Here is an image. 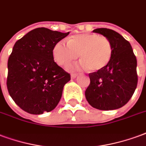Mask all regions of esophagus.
Instances as JSON below:
<instances>
[{"label": "esophagus", "mask_w": 146, "mask_h": 146, "mask_svg": "<svg viewBox=\"0 0 146 146\" xmlns=\"http://www.w3.org/2000/svg\"><path fill=\"white\" fill-rule=\"evenodd\" d=\"M78 76V74H74V73H72V74H71V78H75L77 77Z\"/></svg>", "instance_id": "34e87169"}]
</instances>
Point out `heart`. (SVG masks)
<instances>
[{"label":"heart","mask_w":146,"mask_h":146,"mask_svg":"<svg viewBox=\"0 0 146 146\" xmlns=\"http://www.w3.org/2000/svg\"><path fill=\"white\" fill-rule=\"evenodd\" d=\"M82 61L80 66L91 72L106 68L113 54V47L108 38L96 33H82L72 36L66 42H57L53 49L55 61L60 66H68L78 57Z\"/></svg>","instance_id":"b5f03b06"}]
</instances>
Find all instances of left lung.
Wrapping results in <instances>:
<instances>
[{"label":"left lung","mask_w":146,"mask_h":146,"mask_svg":"<svg viewBox=\"0 0 146 146\" xmlns=\"http://www.w3.org/2000/svg\"><path fill=\"white\" fill-rule=\"evenodd\" d=\"M93 33L109 39L113 54L106 68L89 74L90 84L85 92L86 100L96 109H119L129 101L137 87L136 57L130 42L115 31L100 28Z\"/></svg>","instance_id":"left-lung-1"}]
</instances>
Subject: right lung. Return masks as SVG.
<instances>
[{
    "instance_id": "right-lung-1",
    "label": "right lung",
    "mask_w": 146,
    "mask_h": 146,
    "mask_svg": "<svg viewBox=\"0 0 146 146\" xmlns=\"http://www.w3.org/2000/svg\"><path fill=\"white\" fill-rule=\"evenodd\" d=\"M69 34L37 28L19 39L7 61V87L11 97L31 114L57 107L70 74L54 60L53 49Z\"/></svg>"
}]
</instances>
